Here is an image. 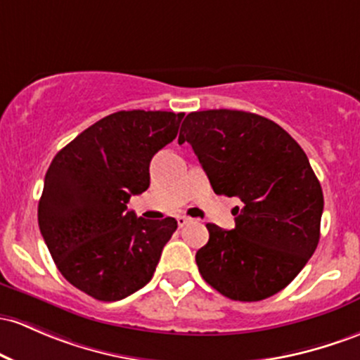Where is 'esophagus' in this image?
<instances>
[{"label": "esophagus", "instance_id": "34e87169", "mask_svg": "<svg viewBox=\"0 0 360 360\" xmlns=\"http://www.w3.org/2000/svg\"><path fill=\"white\" fill-rule=\"evenodd\" d=\"M189 222H191V219H188V217L184 215L177 217V225H179V227H184V225H188Z\"/></svg>", "mask_w": 360, "mask_h": 360}]
</instances>
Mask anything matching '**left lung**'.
<instances>
[{
  "instance_id": "left-lung-1",
  "label": "left lung",
  "mask_w": 360,
  "mask_h": 360,
  "mask_svg": "<svg viewBox=\"0 0 360 360\" xmlns=\"http://www.w3.org/2000/svg\"><path fill=\"white\" fill-rule=\"evenodd\" d=\"M184 141L213 191L243 201L232 231L207 224L210 239L196 252L205 282L244 302L285 289L318 246L325 203L304 150L276 122L231 109L188 114Z\"/></svg>"
}]
</instances>
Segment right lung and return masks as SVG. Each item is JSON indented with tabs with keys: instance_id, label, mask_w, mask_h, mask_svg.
I'll use <instances>...</instances> for the list:
<instances>
[{
	"instance_id": "1",
	"label": "right lung",
	"mask_w": 360,
	"mask_h": 360,
	"mask_svg": "<svg viewBox=\"0 0 360 360\" xmlns=\"http://www.w3.org/2000/svg\"><path fill=\"white\" fill-rule=\"evenodd\" d=\"M184 112L120 110L56 153L39 200V229L58 270L97 301L128 297L152 280L176 219L128 212L150 186V160L177 136Z\"/></svg>"
}]
</instances>
